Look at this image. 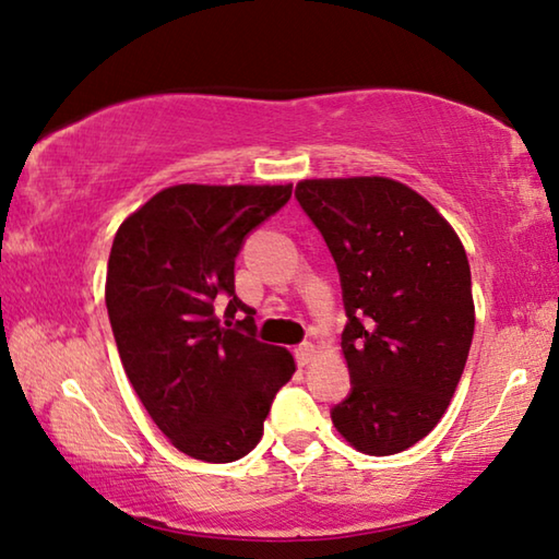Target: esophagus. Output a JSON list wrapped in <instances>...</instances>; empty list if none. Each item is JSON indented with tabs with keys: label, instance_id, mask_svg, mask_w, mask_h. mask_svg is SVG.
Instances as JSON below:
<instances>
[{
	"label": "esophagus",
	"instance_id": "obj_1",
	"mask_svg": "<svg viewBox=\"0 0 559 559\" xmlns=\"http://www.w3.org/2000/svg\"><path fill=\"white\" fill-rule=\"evenodd\" d=\"M316 355H318V349H316V345H310V343L300 345V347L296 349V359H298L300 367H308V365L316 359Z\"/></svg>",
	"mask_w": 559,
	"mask_h": 559
}]
</instances>
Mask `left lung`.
Returning a JSON list of instances; mask_svg holds the SVG:
<instances>
[{
  "label": "left lung",
  "mask_w": 559,
  "mask_h": 559,
  "mask_svg": "<svg viewBox=\"0 0 559 559\" xmlns=\"http://www.w3.org/2000/svg\"><path fill=\"white\" fill-rule=\"evenodd\" d=\"M296 197L337 263L353 380L333 424L392 456L437 427L466 367L476 308L466 249L419 192L390 177L300 179Z\"/></svg>",
  "instance_id": "1"
}]
</instances>
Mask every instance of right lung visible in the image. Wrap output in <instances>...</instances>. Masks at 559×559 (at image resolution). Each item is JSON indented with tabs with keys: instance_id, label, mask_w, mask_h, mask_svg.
<instances>
[{
	"instance_id": "1",
	"label": "right lung",
	"mask_w": 559,
	"mask_h": 559,
	"mask_svg": "<svg viewBox=\"0 0 559 559\" xmlns=\"http://www.w3.org/2000/svg\"><path fill=\"white\" fill-rule=\"evenodd\" d=\"M290 192L293 185L165 187L112 239L106 306L122 370L157 429L192 459L246 456L296 372L286 347L259 343L257 310L234 293L243 236ZM236 312L245 320L234 324Z\"/></svg>"
}]
</instances>
